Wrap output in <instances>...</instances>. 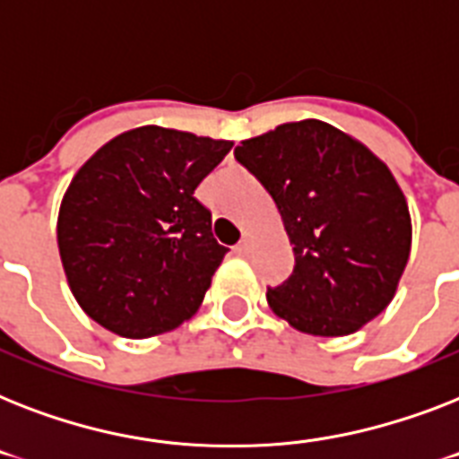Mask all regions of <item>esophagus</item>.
Masks as SVG:
<instances>
[{
	"instance_id": "1",
	"label": "esophagus",
	"mask_w": 459,
	"mask_h": 459,
	"mask_svg": "<svg viewBox=\"0 0 459 459\" xmlns=\"http://www.w3.org/2000/svg\"><path fill=\"white\" fill-rule=\"evenodd\" d=\"M250 250H252V243L247 240V238H243V240H240V243L233 247V252H236L238 257H247V255H250Z\"/></svg>"
}]
</instances>
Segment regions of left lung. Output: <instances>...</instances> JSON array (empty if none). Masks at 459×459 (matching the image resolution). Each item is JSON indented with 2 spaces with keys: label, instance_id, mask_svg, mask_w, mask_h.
Here are the masks:
<instances>
[{
  "label": "left lung",
  "instance_id": "1",
  "mask_svg": "<svg viewBox=\"0 0 459 459\" xmlns=\"http://www.w3.org/2000/svg\"><path fill=\"white\" fill-rule=\"evenodd\" d=\"M233 154L272 195L293 245V276L266 293L273 314L302 333L335 338L384 312L412 245L391 169L319 118L276 126Z\"/></svg>",
  "mask_w": 459,
  "mask_h": 459
}]
</instances>
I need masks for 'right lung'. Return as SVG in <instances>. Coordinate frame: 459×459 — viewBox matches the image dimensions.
I'll list each match as a JSON object with an SVG mask.
<instances>
[{"instance_id":"right-lung-1","label":"right lung","mask_w":459,"mask_h":459,"mask_svg":"<svg viewBox=\"0 0 459 459\" xmlns=\"http://www.w3.org/2000/svg\"><path fill=\"white\" fill-rule=\"evenodd\" d=\"M230 140L140 126L102 145L71 180L56 243L75 302L124 338H152L195 316L226 247L195 187Z\"/></svg>"}]
</instances>
